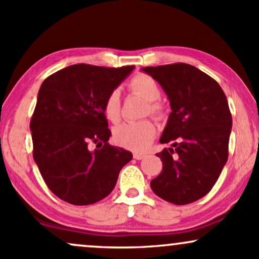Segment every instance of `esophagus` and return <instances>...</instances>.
<instances>
[{
	"instance_id": "1",
	"label": "esophagus",
	"mask_w": 259,
	"mask_h": 259,
	"mask_svg": "<svg viewBox=\"0 0 259 259\" xmlns=\"http://www.w3.org/2000/svg\"><path fill=\"white\" fill-rule=\"evenodd\" d=\"M145 154L144 153H138V152H135L134 153V158L135 159H138V160H140V159H144L145 158Z\"/></svg>"
}]
</instances>
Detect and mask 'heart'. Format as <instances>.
<instances>
[{
	"instance_id": "b5f03b06",
	"label": "heart",
	"mask_w": 259,
	"mask_h": 259,
	"mask_svg": "<svg viewBox=\"0 0 259 259\" xmlns=\"http://www.w3.org/2000/svg\"><path fill=\"white\" fill-rule=\"evenodd\" d=\"M129 90L133 94L148 101L147 113L156 118L162 117L163 106L157 101L159 100L162 91L152 76L147 75V74H138L130 80ZM103 114H105L106 119L113 124L120 120V95L117 90L112 91L107 96L105 103H103ZM154 136H156V126L148 119L134 121V123H124L115 127L113 132V138L118 145L127 148V150L135 151V152L146 151L152 144Z\"/></svg>"
}]
</instances>
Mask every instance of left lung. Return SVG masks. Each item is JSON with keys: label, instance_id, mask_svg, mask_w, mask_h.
I'll list each match as a JSON object with an SVG mask.
<instances>
[{"label": "left lung", "instance_id": "8db88e82", "mask_svg": "<svg viewBox=\"0 0 259 259\" xmlns=\"http://www.w3.org/2000/svg\"><path fill=\"white\" fill-rule=\"evenodd\" d=\"M142 70L159 82L171 108L159 141L173 147L157 153L163 168L151 180V189L170 203H192L212 190L228 160L233 119L227 96L214 79L194 65Z\"/></svg>", "mask_w": 259, "mask_h": 259}]
</instances>
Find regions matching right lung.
<instances>
[{
  "mask_svg": "<svg viewBox=\"0 0 259 259\" xmlns=\"http://www.w3.org/2000/svg\"><path fill=\"white\" fill-rule=\"evenodd\" d=\"M133 69L80 63L41 84L30 120L32 157L46 185L61 200L75 206L101 201L132 160V152L107 142L111 130L103 103Z\"/></svg>",
  "mask_w": 259,
  "mask_h": 259,
  "instance_id": "right-lung-1",
  "label": "right lung"
}]
</instances>
